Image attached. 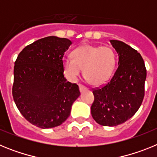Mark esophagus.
<instances>
[{
  "instance_id": "34e87169",
  "label": "esophagus",
  "mask_w": 157,
  "mask_h": 157,
  "mask_svg": "<svg viewBox=\"0 0 157 157\" xmlns=\"http://www.w3.org/2000/svg\"><path fill=\"white\" fill-rule=\"evenodd\" d=\"M87 90V88L86 86H84L82 85H79V90L80 92H83L84 90Z\"/></svg>"
}]
</instances>
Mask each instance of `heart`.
<instances>
[{"label": "heart", "mask_w": 157, "mask_h": 157, "mask_svg": "<svg viewBox=\"0 0 157 157\" xmlns=\"http://www.w3.org/2000/svg\"><path fill=\"white\" fill-rule=\"evenodd\" d=\"M72 57L63 59L67 78L75 82L82 72L94 86L106 82L112 76L116 63L114 50L109 46L83 45L72 52Z\"/></svg>", "instance_id": "heart-1"}]
</instances>
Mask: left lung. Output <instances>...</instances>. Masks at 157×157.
<instances>
[{
	"mask_svg": "<svg viewBox=\"0 0 157 157\" xmlns=\"http://www.w3.org/2000/svg\"><path fill=\"white\" fill-rule=\"evenodd\" d=\"M119 56L118 67L109 82L94 89L91 114L98 124L114 127L132 117L145 96L146 68L141 54L123 41L110 40Z\"/></svg>",
	"mask_w": 157,
	"mask_h": 157,
	"instance_id": "left-lung-1",
	"label": "left lung"
}]
</instances>
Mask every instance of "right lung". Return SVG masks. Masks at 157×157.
Masks as SVG:
<instances>
[{
  "instance_id": "add662e5",
  "label": "right lung",
  "mask_w": 157,
  "mask_h": 157,
  "mask_svg": "<svg viewBox=\"0 0 157 157\" xmlns=\"http://www.w3.org/2000/svg\"><path fill=\"white\" fill-rule=\"evenodd\" d=\"M71 43L56 36L44 37L25 47L15 62L14 101L23 117L36 127L62 124L79 97L77 84L63 75V57Z\"/></svg>"
}]
</instances>
